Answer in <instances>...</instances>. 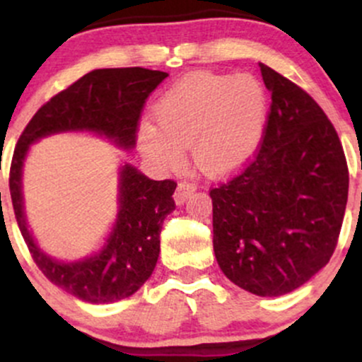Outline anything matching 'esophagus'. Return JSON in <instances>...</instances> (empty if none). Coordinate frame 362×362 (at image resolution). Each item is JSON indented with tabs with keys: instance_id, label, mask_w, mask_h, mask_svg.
Here are the masks:
<instances>
[{
	"instance_id": "esophagus-1",
	"label": "esophagus",
	"mask_w": 362,
	"mask_h": 362,
	"mask_svg": "<svg viewBox=\"0 0 362 362\" xmlns=\"http://www.w3.org/2000/svg\"><path fill=\"white\" fill-rule=\"evenodd\" d=\"M195 189H197V187H195L194 184H190V182H180V184H178V187H177V190H175V195H173L177 206L184 204L187 199H189L190 195L195 192Z\"/></svg>"
}]
</instances>
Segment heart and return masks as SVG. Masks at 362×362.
I'll list each match as a JSON object with an SVG mask.
<instances>
[{"mask_svg":"<svg viewBox=\"0 0 362 362\" xmlns=\"http://www.w3.org/2000/svg\"><path fill=\"white\" fill-rule=\"evenodd\" d=\"M155 120H143L138 148L165 168H180L192 146L195 168L223 177L240 168L262 138L267 97L248 74L195 71L180 78L158 98Z\"/></svg>","mask_w":362,"mask_h":362,"instance_id":"1","label":"heart"}]
</instances>
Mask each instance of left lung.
I'll use <instances>...</instances> for the list:
<instances>
[{
  "label": "left lung",
  "mask_w": 362,
  "mask_h": 362,
  "mask_svg": "<svg viewBox=\"0 0 362 362\" xmlns=\"http://www.w3.org/2000/svg\"><path fill=\"white\" fill-rule=\"evenodd\" d=\"M272 93L255 160L211 190L213 247L224 276L257 296L288 294L323 269L346 213L349 172L325 112L260 62Z\"/></svg>",
  "instance_id": "8db88e82"
}]
</instances>
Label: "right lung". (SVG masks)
Segmentation results:
<instances>
[{
    "label": "right lung",
    "instance_id": "1",
    "mask_svg": "<svg viewBox=\"0 0 362 362\" xmlns=\"http://www.w3.org/2000/svg\"><path fill=\"white\" fill-rule=\"evenodd\" d=\"M144 68L93 69L52 97L27 124L16 143L10 170L11 202L20 231L40 271L57 288L91 305L132 296L149 279L160 255L165 218L175 209L173 180H151L124 163L117 173V214L100 250L76 260L49 255L27 223L23 165L32 144L62 132H88L131 151L148 95L167 78Z\"/></svg>",
    "mask_w": 362,
    "mask_h": 362
}]
</instances>
